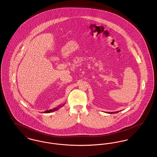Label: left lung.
Wrapping results in <instances>:
<instances>
[{
    "mask_svg": "<svg viewBox=\"0 0 157 157\" xmlns=\"http://www.w3.org/2000/svg\"><path fill=\"white\" fill-rule=\"evenodd\" d=\"M118 112H119V111H118ZM117 112H117H108V113H117V112Z\"/></svg>",
    "mask_w": 157,
    "mask_h": 157,
    "instance_id": "left-lung-1",
    "label": "left lung"
}]
</instances>
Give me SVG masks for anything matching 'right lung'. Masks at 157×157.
Returning a JSON list of instances; mask_svg holds the SVG:
<instances>
[{
  "label": "right lung",
  "mask_w": 157,
  "mask_h": 157,
  "mask_svg": "<svg viewBox=\"0 0 157 157\" xmlns=\"http://www.w3.org/2000/svg\"><path fill=\"white\" fill-rule=\"evenodd\" d=\"M64 105H65V104H63L59 105H58L56 108H53L52 109H50V110L46 111H45L44 113H50V112H54V111H56V110L59 109L60 108H61L62 106H63Z\"/></svg>",
  "instance_id": "right-lung-1"
}]
</instances>
